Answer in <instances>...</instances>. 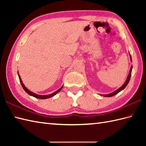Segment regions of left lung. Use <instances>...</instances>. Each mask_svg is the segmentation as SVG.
Segmentation results:
<instances>
[{
    "instance_id": "8db88e82",
    "label": "left lung",
    "mask_w": 146,
    "mask_h": 146,
    "mask_svg": "<svg viewBox=\"0 0 146 146\" xmlns=\"http://www.w3.org/2000/svg\"><path fill=\"white\" fill-rule=\"evenodd\" d=\"M131 56V61H132L131 56ZM132 66H131V70H130V72H129V76H128V77H127V80H126V81H125V82L124 84H123V85L122 86H121L120 88H119V89L117 90L116 91H115V92H113V93H111V94H108V95H104V97H112V96H113V95H115L117 94L118 93L120 92V91H122V90L124 89V88L126 87V86L127 85V84H128V83H129L130 79H131V73H132Z\"/></svg>"
}]
</instances>
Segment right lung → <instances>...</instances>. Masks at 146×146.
<instances>
[{
	"instance_id": "add662e5",
	"label": "right lung",
	"mask_w": 146,
	"mask_h": 146,
	"mask_svg": "<svg viewBox=\"0 0 146 146\" xmlns=\"http://www.w3.org/2000/svg\"><path fill=\"white\" fill-rule=\"evenodd\" d=\"M18 76H19V80H20V82H21V85H22V86H23V89L24 90H25V92H26V93H27V94H28L29 95H31V96H33V97H35V98H37L46 99V98H51V97H53L54 95H55L56 94H57V93H58L59 92H60V91L62 89V88H63V86H61V87L60 89H59V90H58L57 91H56L55 92L52 93V94H50V95H37V94H34V93H33V92H31V91H29V90H27V88L25 87V86H24V85L23 84V82H22V80H21V77H20L19 75H18Z\"/></svg>"
}]
</instances>
